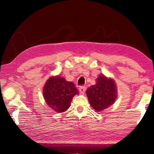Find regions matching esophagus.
Returning <instances> with one entry per match:
<instances>
[{
    "instance_id": "esophagus-1",
    "label": "esophagus",
    "mask_w": 154,
    "mask_h": 154,
    "mask_svg": "<svg viewBox=\"0 0 154 154\" xmlns=\"http://www.w3.org/2000/svg\"><path fill=\"white\" fill-rule=\"evenodd\" d=\"M85 90H86V89H85V86H81L79 88V92H80L81 94H84L85 92Z\"/></svg>"
}]
</instances>
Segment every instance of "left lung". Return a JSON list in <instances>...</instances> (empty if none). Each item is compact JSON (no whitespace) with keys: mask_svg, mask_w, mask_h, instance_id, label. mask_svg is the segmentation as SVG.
Returning <instances> with one entry per match:
<instances>
[{"mask_svg":"<svg viewBox=\"0 0 154 154\" xmlns=\"http://www.w3.org/2000/svg\"><path fill=\"white\" fill-rule=\"evenodd\" d=\"M96 82V85L88 88L86 93L91 106L100 112L115 102L117 88L112 79L107 78L104 75H100Z\"/></svg>","mask_w":154,"mask_h":154,"instance_id":"1","label":"left lung"}]
</instances>
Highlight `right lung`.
<instances>
[{
	"mask_svg": "<svg viewBox=\"0 0 154 154\" xmlns=\"http://www.w3.org/2000/svg\"><path fill=\"white\" fill-rule=\"evenodd\" d=\"M79 91L73 82H68L60 76L49 78L44 87L43 94L45 102L55 112H65L71 105V102Z\"/></svg>",
	"mask_w": 154,
	"mask_h": 154,
	"instance_id": "right-lung-1",
	"label": "right lung"
}]
</instances>
